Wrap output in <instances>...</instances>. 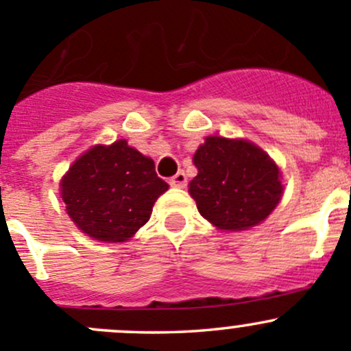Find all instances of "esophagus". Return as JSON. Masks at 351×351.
Listing matches in <instances>:
<instances>
[{"label": "esophagus", "instance_id": "obj_1", "mask_svg": "<svg viewBox=\"0 0 351 351\" xmlns=\"http://www.w3.org/2000/svg\"><path fill=\"white\" fill-rule=\"evenodd\" d=\"M169 185L178 186V189H183V186L186 185L185 171H178L175 176H171V178H169Z\"/></svg>", "mask_w": 351, "mask_h": 351}]
</instances>
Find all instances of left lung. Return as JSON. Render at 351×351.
<instances>
[{
    "label": "left lung",
    "mask_w": 351,
    "mask_h": 351,
    "mask_svg": "<svg viewBox=\"0 0 351 351\" xmlns=\"http://www.w3.org/2000/svg\"><path fill=\"white\" fill-rule=\"evenodd\" d=\"M198 173L190 195L202 217L219 229L244 231L260 224L282 195L280 171L247 141L207 137L193 156Z\"/></svg>",
    "instance_id": "8db88e82"
}]
</instances>
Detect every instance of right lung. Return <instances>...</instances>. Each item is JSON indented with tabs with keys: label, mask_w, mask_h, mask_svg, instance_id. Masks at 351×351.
<instances>
[{
	"label": "right lung",
	"mask_w": 351,
	"mask_h": 351,
	"mask_svg": "<svg viewBox=\"0 0 351 351\" xmlns=\"http://www.w3.org/2000/svg\"><path fill=\"white\" fill-rule=\"evenodd\" d=\"M166 190L168 183L156 175L153 159L127 141L91 147L61 182V197L74 224L90 238L108 243L132 238Z\"/></svg>",
	"instance_id": "obj_1"
}]
</instances>
